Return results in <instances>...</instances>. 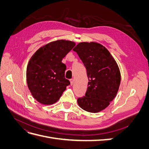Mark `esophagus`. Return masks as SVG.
<instances>
[{
	"label": "esophagus",
	"mask_w": 149,
	"mask_h": 149,
	"mask_svg": "<svg viewBox=\"0 0 149 149\" xmlns=\"http://www.w3.org/2000/svg\"><path fill=\"white\" fill-rule=\"evenodd\" d=\"M70 83H71V85H73L74 84V79H70Z\"/></svg>",
	"instance_id": "1"
}]
</instances>
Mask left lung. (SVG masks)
Masks as SVG:
<instances>
[{
	"instance_id": "1",
	"label": "left lung",
	"mask_w": 149,
	"mask_h": 149,
	"mask_svg": "<svg viewBox=\"0 0 149 149\" xmlns=\"http://www.w3.org/2000/svg\"><path fill=\"white\" fill-rule=\"evenodd\" d=\"M73 50L82 60L89 78L87 91L78 99V104L83 110L97 113L108 107L118 94L119 68L108 49L99 43L80 42Z\"/></svg>"
}]
</instances>
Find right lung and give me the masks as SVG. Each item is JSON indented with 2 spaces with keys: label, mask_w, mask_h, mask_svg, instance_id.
<instances>
[{
  "label": "right lung",
  "mask_w": 149,
  "mask_h": 149,
  "mask_svg": "<svg viewBox=\"0 0 149 149\" xmlns=\"http://www.w3.org/2000/svg\"><path fill=\"white\" fill-rule=\"evenodd\" d=\"M70 40H57L38 48L31 56L26 67V83L32 96L44 105L56 102L66 86V65L61 62L75 46Z\"/></svg>",
  "instance_id": "1"
}]
</instances>
